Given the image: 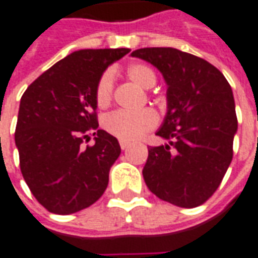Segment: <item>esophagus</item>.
I'll use <instances>...</instances> for the list:
<instances>
[{
    "mask_svg": "<svg viewBox=\"0 0 258 258\" xmlns=\"http://www.w3.org/2000/svg\"><path fill=\"white\" fill-rule=\"evenodd\" d=\"M128 145H130V142H127V141H120V148H121V149H127V148H128Z\"/></svg>",
    "mask_w": 258,
    "mask_h": 258,
    "instance_id": "34e87169",
    "label": "esophagus"
}]
</instances>
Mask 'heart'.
Segmentation results:
<instances>
[{
    "mask_svg": "<svg viewBox=\"0 0 258 258\" xmlns=\"http://www.w3.org/2000/svg\"><path fill=\"white\" fill-rule=\"evenodd\" d=\"M130 79L142 88H151L156 82V74L151 67L134 62L125 68ZM114 77L110 70H106L99 77L95 86V99L99 107H107L113 98ZM159 123V117L154 109H141L137 111L116 110L104 117V130L120 141H134L145 134L149 130L155 128Z\"/></svg>",
    "mask_w": 258,
    "mask_h": 258,
    "instance_id": "1",
    "label": "heart"
}]
</instances>
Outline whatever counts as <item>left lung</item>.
Returning <instances> with one entry per match:
<instances>
[{"instance_id": "1", "label": "left lung", "mask_w": 258, "mask_h": 258, "mask_svg": "<svg viewBox=\"0 0 258 258\" xmlns=\"http://www.w3.org/2000/svg\"><path fill=\"white\" fill-rule=\"evenodd\" d=\"M167 84V113L148 148L142 174L156 197L181 208L204 204L217 191L233 158L235 99L223 74L197 55L172 47L138 48Z\"/></svg>"}]
</instances>
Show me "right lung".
Segmentation results:
<instances>
[{
    "label": "right lung",
    "instance_id": "1",
    "mask_svg": "<svg viewBox=\"0 0 258 258\" xmlns=\"http://www.w3.org/2000/svg\"><path fill=\"white\" fill-rule=\"evenodd\" d=\"M130 48L74 51L33 81L19 104L15 144L32 194L53 214L68 215L96 203L109 184L121 148L99 130L95 86ZM95 131V144L82 147Z\"/></svg>",
    "mask_w": 258,
    "mask_h": 258
}]
</instances>
